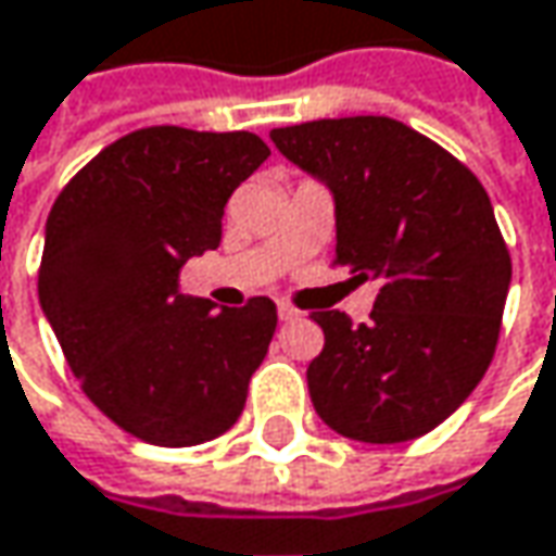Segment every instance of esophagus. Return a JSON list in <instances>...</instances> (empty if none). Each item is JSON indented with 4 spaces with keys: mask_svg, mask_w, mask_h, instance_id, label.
<instances>
[{
    "mask_svg": "<svg viewBox=\"0 0 556 556\" xmlns=\"http://www.w3.org/2000/svg\"><path fill=\"white\" fill-rule=\"evenodd\" d=\"M277 314H279V320H295V317H299V311L292 308V305H286V302H279Z\"/></svg>",
    "mask_w": 556,
    "mask_h": 556,
    "instance_id": "1",
    "label": "esophagus"
}]
</instances>
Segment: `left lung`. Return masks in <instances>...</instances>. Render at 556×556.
Wrapping results in <instances>:
<instances>
[{"mask_svg": "<svg viewBox=\"0 0 556 556\" xmlns=\"http://www.w3.org/2000/svg\"><path fill=\"white\" fill-rule=\"evenodd\" d=\"M286 160L333 191L337 267L377 282L368 324L314 311L311 403L343 438L434 431L484 377L513 277L491 198L453 153L387 115L274 128Z\"/></svg>", "mask_w": 556, "mask_h": 556, "instance_id": "1", "label": "left lung"}]
</instances>
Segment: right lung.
I'll return each mask as SVG.
<instances>
[{
    "instance_id": "right-lung-1",
    "label": "right lung",
    "mask_w": 556,
    "mask_h": 556,
    "mask_svg": "<svg viewBox=\"0 0 556 556\" xmlns=\"http://www.w3.org/2000/svg\"><path fill=\"white\" fill-rule=\"evenodd\" d=\"M270 156L251 131L150 125L103 148L47 219L40 305L87 400L156 446L229 431L277 330L267 295L216 308L179 292L232 191Z\"/></svg>"
}]
</instances>
